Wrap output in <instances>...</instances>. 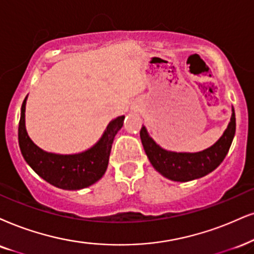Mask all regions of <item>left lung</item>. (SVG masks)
Returning <instances> with one entry per match:
<instances>
[{"instance_id": "obj_1", "label": "left lung", "mask_w": 254, "mask_h": 254, "mask_svg": "<svg viewBox=\"0 0 254 254\" xmlns=\"http://www.w3.org/2000/svg\"><path fill=\"white\" fill-rule=\"evenodd\" d=\"M236 133V115L232 108V116L229 127L216 144L208 149L195 153L172 152L157 145L147 133L145 127L140 129V139L145 153L157 171L175 182H189L204 177L220 165L229 152Z\"/></svg>"}]
</instances>
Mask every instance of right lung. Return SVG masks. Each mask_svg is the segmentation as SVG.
Wrapping results in <instances>:
<instances>
[{
    "mask_svg": "<svg viewBox=\"0 0 254 254\" xmlns=\"http://www.w3.org/2000/svg\"><path fill=\"white\" fill-rule=\"evenodd\" d=\"M25 101L21 109L18 124V144L22 156L35 172L56 188L63 190H79L99 181L107 171L112 142L123 127L124 116L110 122L98 143L77 155H55L35 145L25 130Z\"/></svg>",
    "mask_w": 254,
    "mask_h": 254,
    "instance_id": "1",
    "label": "right lung"
}]
</instances>
